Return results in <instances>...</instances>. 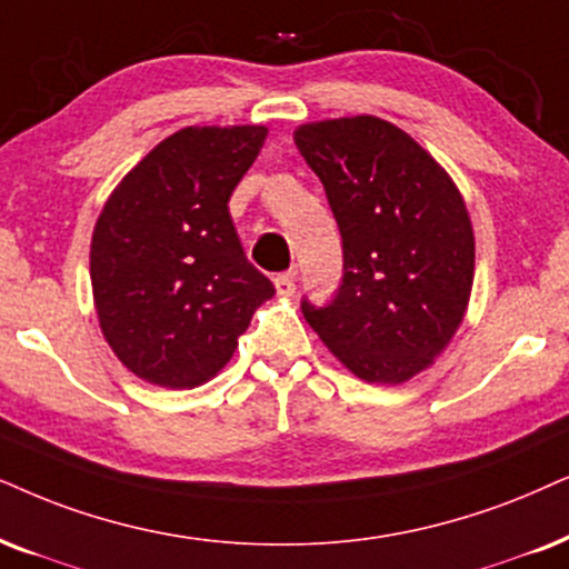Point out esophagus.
I'll use <instances>...</instances> for the list:
<instances>
[{
    "mask_svg": "<svg viewBox=\"0 0 569 569\" xmlns=\"http://www.w3.org/2000/svg\"><path fill=\"white\" fill-rule=\"evenodd\" d=\"M272 283H276V291L280 297H291V293L297 291V280H293L291 272H278V276L272 278Z\"/></svg>",
    "mask_w": 569,
    "mask_h": 569,
    "instance_id": "esophagus-1",
    "label": "esophagus"
}]
</instances>
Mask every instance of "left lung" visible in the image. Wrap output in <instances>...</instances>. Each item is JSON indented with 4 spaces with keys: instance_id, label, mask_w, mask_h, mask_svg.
<instances>
[{
    "instance_id": "left-lung-1",
    "label": "left lung",
    "mask_w": 569,
    "mask_h": 569,
    "mask_svg": "<svg viewBox=\"0 0 569 569\" xmlns=\"http://www.w3.org/2000/svg\"><path fill=\"white\" fill-rule=\"evenodd\" d=\"M341 231L343 278L328 305L301 299L309 326L357 378L405 383L465 318L476 239L441 164L401 128L359 114L293 133Z\"/></svg>"
}]
</instances>
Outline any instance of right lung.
<instances>
[{"instance_id":"add662e5","label":"right lung","mask_w":569,"mask_h":569,"mask_svg":"<svg viewBox=\"0 0 569 569\" xmlns=\"http://www.w3.org/2000/svg\"><path fill=\"white\" fill-rule=\"evenodd\" d=\"M268 128H183L107 199L91 239L99 326L128 370L193 388L233 357L276 289L243 254L228 201Z\"/></svg>"}]
</instances>
